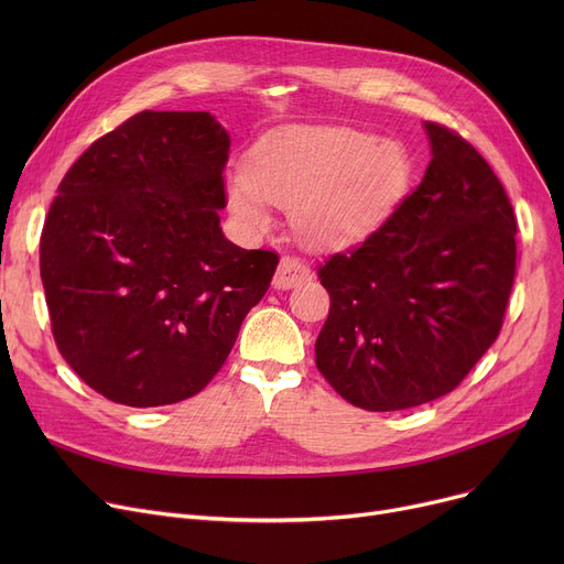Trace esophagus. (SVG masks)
<instances>
[{"instance_id":"obj_1","label":"esophagus","mask_w":564,"mask_h":564,"mask_svg":"<svg viewBox=\"0 0 564 564\" xmlns=\"http://www.w3.org/2000/svg\"><path fill=\"white\" fill-rule=\"evenodd\" d=\"M311 276H313L311 270L300 258L285 256V258H281V262L276 267V274H274L272 285L279 288V290H290V288H297V285L306 283Z\"/></svg>"}]
</instances>
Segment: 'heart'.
<instances>
[{
  "instance_id": "b5f03b06",
  "label": "heart",
  "mask_w": 564,
  "mask_h": 564,
  "mask_svg": "<svg viewBox=\"0 0 564 564\" xmlns=\"http://www.w3.org/2000/svg\"><path fill=\"white\" fill-rule=\"evenodd\" d=\"M411 164L402 145L351 128H294L262 139L249 171L230 169V210L253 230L272 226V203L317 247L361 240L402 203Z\"/></svg>"
}]
</instances>
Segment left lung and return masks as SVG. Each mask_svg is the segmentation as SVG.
Here are the masks:
<instances>
[{"instance_id":"1","label":"left lung","mask_w":564,"mask_h":564,"mask_svg":"<svg viewBox=\"0 0 564 564\" xmlns=\"http://www.w3.org/2000/svg\"><path fill=\"white\" fill-rule=\"evenodd\" d=\"M432 160L421 185L366 242L317 274L329 317L317 370L368 411L451 393L498 338L517 267V219L485 158L423 123Z\"/></svg>"}]
</instances>
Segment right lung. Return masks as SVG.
<instances>
[{"mask_svg":"<svg viewBox=\"0 0 564 564\" xmlns=\"http://www.w3.org/2000/svg\"><path fill=\"white\" fill-rule=\"evenodd\" d=\"M230 137L207 111H141L56 189L41 235L52 334L100 395L162 406L224 366L279 256L226 240Z\"/></svg>","mask_w":564,"mask_h":564,"instance_id":"1","label":"right lung"}]
</instances>
